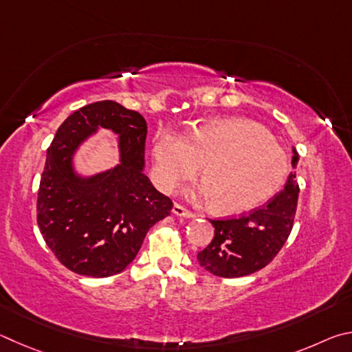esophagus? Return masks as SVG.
I'll return each instance as SVG.
<instances>
[{
  "mask_svg": "<svg viewBox=\"0 0 352 352\" xmlns=\"http://www.w3.org/2000/svg\"><path fill=\"white\" fill-rule=\"evenodd\" d=\"M173 213H175L176 217H181V218H195L193 212H190L188 208L182 207L181 204H175V206H173Z\"/></svg>",
  "mask_w": 352,
  "mask_h": 352,
  "instance_id": "1",
  "label": "esophagus"
}]
</instances>
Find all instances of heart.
I'll list each match as a JSON object with an SVG mask.
<instances>
[{"instance_id": "obj_1", "label": "heart", "mask_w": 352, "mask_h": 352, "mask_svg": "<svg viewBox=\"0 0 352 352\" xmlns=\"http://www.w3.org/2000/svg\"><path fill=\"white\" fill-rule=\"evenodd\" d=\"M154 173L165 192L192 179L201 165L213 210L238 214L260 207L278 192L287 173L283 146L260 123L219 119L195 128L187 135L162 131L153 148Z\"/></svg>"}]
</instances>
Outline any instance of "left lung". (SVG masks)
<instances>
[{
  "label": "left lung",
  "instance_id": "1",
  "mask_svg": "<svg viewBox=\"0 0 352 352\" xmlns=\"http://www.w3.org/2000/svg\"><path fill=\"white\" fill-rule=\"evenodd\" d=\"M292 151V166H295L298 164V153ZM298 193V184L291 173L285 188L266 206L239 218L210 219L214 236L198 254L201 266L223 278H238L266 267L291 235Z\"/></svg>",
  "mask_w": 352,
  "mask_h": 352
}]
</instances>
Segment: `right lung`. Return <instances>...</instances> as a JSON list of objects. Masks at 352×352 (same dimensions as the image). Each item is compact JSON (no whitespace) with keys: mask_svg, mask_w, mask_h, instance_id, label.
<instances>
[{"mask_svg":"<svg viewBox=\"0 0 352 352\" xmlns=\"http://www.w3.org/2000/svg\"><path fill=\"white\" fill-rule=\"evenodd\" d=\"M98 127L120 135L121 164L89 178L73 171V153ZM146 122L117 102L86 104L61 123L47 148L36 223L57 260L78 275L104 278L131 263L173 202L144 175Z\"/></svg>","mask_w":352,"mask_h":352,"instance_id":"add662e5","label":"right lung"}]
</instances>
